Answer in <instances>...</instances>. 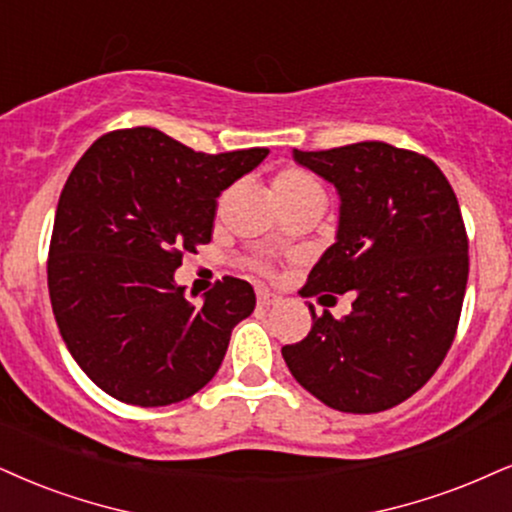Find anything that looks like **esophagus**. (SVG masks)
I'll list each match as a JSON object with an SVG mask.
<instances>
[{"label":"esophagus","mask_w":512,"mask_h":512,"mask_svg":"<svg viewBox=\"0 0 512 512\" xmlns=\"http://www.w3.org/2000/svg\"><path fill=\"white\" fill-rule=\"evenodd\" d=\"M275 304H280V294L268 292V289H258V306L270 308V306H275Z\"/></svg>","instance_id":"esophagus-1"}]
</instances>
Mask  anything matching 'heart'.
<instances>
[{"label":"heart","instance_id":"obj_1","mask_svg":"<svg viewBox=\"0 0 512 512\" xmlns=\"http://www.w3.org/2000/svg\"><path fill=\"white\" fill-rule=\"evenodd\" d=\"M275 194H304V192H323L318 180L311 173L299 168H285L273 178Z\"/></svg>","mask_w":512,"mask_h":512}]
</instances>
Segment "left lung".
I'll return each instance as SVG.
<instances>
[{"instance_id": "8db88e82", "label": "left lung", "mask_w": 512, "mask_h": 512, "mask_svg": "<svg viewBox=\"0 0 512 512\" xmlns=\"http://www.w3.org/2000/svg\"><path fill=\"white\" fill-rule=\"evenodd\" d=\"M294 161L339 194L337 242L304 296L356 292L351 313L315 315L306 339L282 346L289 372L342 413H380L413 396L449 353L468 285V235L456 194L427 156L384 142Z\"/></svg>"}]
</instances>
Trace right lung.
<instances>
[{
	"mask_svg": "<svg viewBox=\"0 0 512 512\" xmlns=\"http://www.w3.org/2000/svg\"><path fill=\"white\" fill-rule=\"evenodd\" d=\"M268 149L204 154L156 128L99 137L56 206L47 282L68 351L113 399L156 408L213 380L254 287L223 277L192 306L182 254L211 242L218 197Z\"/></svg>",
	"mask_w": 512,
	"mask_h": 512,
	"instance_id": "right-lung-1",
	"label": "right lung"
}]
</instances>
